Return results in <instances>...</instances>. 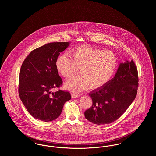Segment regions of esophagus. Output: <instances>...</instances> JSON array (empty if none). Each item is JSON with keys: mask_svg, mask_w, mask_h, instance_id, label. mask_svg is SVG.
<instances>
[{"mask_svg": "<svg viewBox=\"0 0 156 156\" xmlns=\"http://www.w3.org/2000/svg\"><path fill=\"white\" fill-rule=\"evenodd\" d=\"M72 97L73 98H78L80 97V94H76V93H73L72 94Z\"/></svg>", "mask_w": 156, "mask_h": 156, "instance_id": "34e87169", "label": "esophagus"}]
</instances>
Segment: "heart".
Returning a JSON list of instances; mask_svg holds the SVG:
<instances>
[{
	"label": "heart",
	"instance_id": "obj_1",
	"mask_svg": "<svg viewBox=\"0 0 156 156\" xmlns=\"http://www.w3.org/2000/svg\"><path fill=\"white\" fill-rule=\"evenodd\" d=\"M71 56L60 55L55 66L67 79L71 78L79 68L81 74L66 83L67 88L75 92L81 91L88 85L95 89L102 87L111 80L118 66V58L113 52L89 46L75 48Z\"/></svg>",
	"mask_w": 156,
	"mask_h": 156
}]
</instances>
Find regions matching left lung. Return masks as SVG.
I'll use <instances>...</instances> for the list:
<instances>
[{
    "label": "left lung",
    "instance_id": "1",
    "mask_svg": "<svg viewBox=\"0 0 156 156\" xmlns=\"http://www.w3.org/2000/svg\"><path fill=\"white\" fill-rule=\"evenodd\" d=\"M138 82L137 68L132 59L120 64L114 78L89 93L92 105L84 113L86 119L96 125L119 119L136 97Z\"/></svg>",
    "mask_w": 156,
    "mask_h": 156
}]
</instances>
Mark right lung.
Wrapping results in <instances>:
<instances>
[{
	"label": "right lung",
	"instance_id": "obj_1",
	"mask_svg": "<svg viewBox=\"0 0 156 156\" xmlns=\"http://www.w3.org/2000/svg\"><path fill=\"white\" fill-rule=\"evenodd\" d=\"M68 42L50 43L31 51L25 58L19 75V94L30 115L35 119L50 122L57 119L64 104L71 98L69 92L52 90L62 84L55 62Z\"/></svg>",
	"mask_w": 156,
	"mask_h": 156
}]
</instances>
